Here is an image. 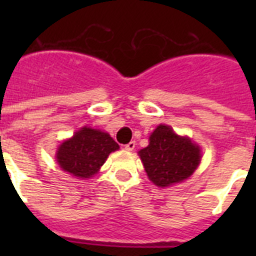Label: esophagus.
Returning <instances> with one entry per match:
<instances>
[{"label": "esophagus", "instance_id": "34e87169", "mask_svg": "<svg viewBox=\"0 0 256 256\" xmlns=\"http://www.w3.org/2000/svg\"><path fill=\"white\" fill-rule=\"evenodd\" d=\"M134 148H136V142L134 141H130V144H126V146H124V148H126V151H133V150H134Z\"/></svg>", "mask_w": 256, "mask_h": 256}]
</instances>
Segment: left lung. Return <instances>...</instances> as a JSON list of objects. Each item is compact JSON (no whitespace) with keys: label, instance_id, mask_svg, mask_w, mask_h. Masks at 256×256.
Listing matches in <instances>:
<instances>
[{"label":"left lung","instance_id":"1","mask_svg":"<svg viewBox=\"0 0 256 256\" xmlns=\"http://www.w3.org/2000/svg\"><path fill=\"white\" fill-rule=\"evenodd\" d=\"M148 148L138 151L148 177L158 187H169L191 177L201 162V150L186 136L160 124L151 133Z\"/></svg>","mask_w":256,"mask_h":256}]
</instances>
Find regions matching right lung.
Returning <instances> with one entry per match:
<instances>
[{"label": "right lung", "instance_id": "1", "mask_svg": "<svg viewBox=\"0 0 256 256\" xmlns=\"http://www.w3.org/2000/svg\"><path fill=\"white\" fill-rule=\"evenodd\" d=\"M119 148L110 134L83 126L56 151V162L64 172L76 178H91L100 170L108 156Z\"/></svg>", "mask_w": 256, "mask_h": 256}]
</instances>
